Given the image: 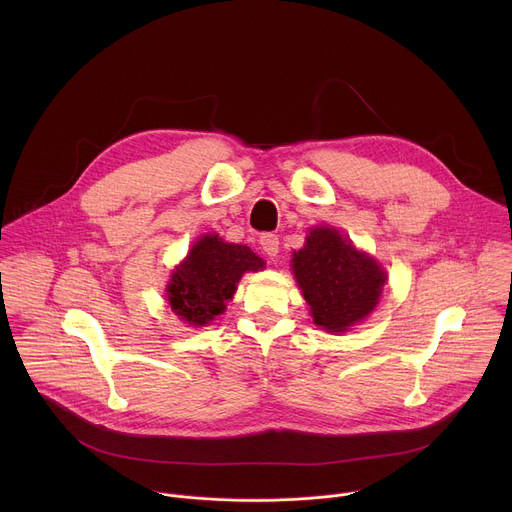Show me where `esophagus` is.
<instances>
[{
  "label": "esophagus",
  "mask_w": 512,
  "mask_h": 512,
  "mask_svg": "<svg viewBox=\"0 0 512 512\" xmlns=\"http://www.w3.org/2000/svg\"><path fill=\"white\" fill-rule=\"evenodd\" d=\"M259 245L267 257H275L279 253V237L277 235H271V233L261 235Z\"/></svg>",
  "instance_id": "1"
}]
</instances>
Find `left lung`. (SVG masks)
<instances>
[{
	"instance_id": "obj_1",
	"label": "left lung",
	"mask_w": 512,
	"mask_h": 512,
	"mask_svg": "<svg viewBox=\"0 0 512 512\" xmlns=\"http://www.w3.org/2000/svg\"><path fill=\"white\" fill-rule=\"evenodd\" d=\"M291 261L314 322L328 332H344L367 318L387 279L373 257L358 253L328 227L312 229L306 247L294 251Z\"/></svg>"
}]
</instances>
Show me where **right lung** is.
<instances>
[{
  "mask_svg": "<svg viewBox=\"0 0 512 512\" xmlns=\"http://www.w3.org/2000/svg\"><path fill=\"white\" fill-rule=\"evenodd\" d=\"M263 265L249 247L206 235L172 273L168 302L184 322L204 326L225 312V302L233 298L241 275Z\"/></svg>",
  "mask_w": 512,
  "mask_h": 512,
  "instance_id": "right-lung-1",
  "label": "right lung"
}]
</instances>
